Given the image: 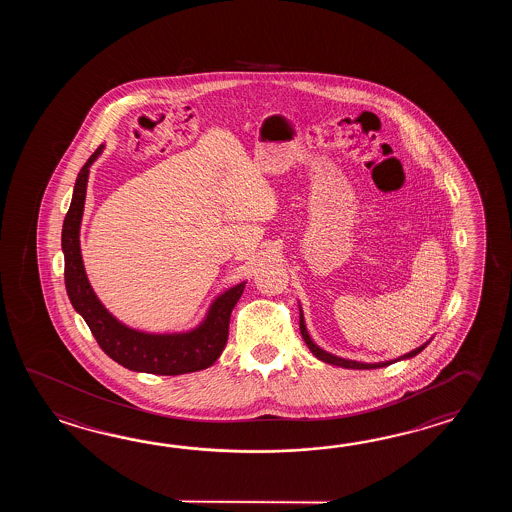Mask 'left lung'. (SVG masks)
Listing matches in <instances>:
<instances>
[{
	"instance_id": "obj_1",
	"label": "left lung",
	"mask_w": 512,
	"mask_h": 512,
	"mask_svg": "<svg viewBox=\"0 0 512 512\" xmlns=\"http://www.w3.org/2000/svg\"><path fill=\"white\" fill-rule=\"evenodd\" d=\"M298 307H300V333H302V338H304L309 351L315 355L316 359L322 360V362H326V364H333V366H340V368H348V370H375V368L390 366V364H393V362H399V360L412 359L415 355H419V353H421V351H423V349L432 342V338H434L432 337L430 340H426L423 346L412 349L410 353H404L401 357H397V359L393 360H384V362H359V360L342 359V357H337V355L329 353V351L320 348L318 344L313 342V338H311L309 331H307V327H305L304 311H302V305H300V302H298Z\"/></svg>"
}]
</instances>
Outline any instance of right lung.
Wrapping results in <instances>:
<instances>
[{
    "mask_svg": "<svg viewBox=\"0 0 512 512\" xmlns=\"http://www.w3.org/2000/svg\"><path fill=\"white\" fill-rule=\"evenodd\" d=\"M102 152L104 144L98 146L97 152L87 159L78 172L73 199L62 227V252L66 261L64 276L71 305L86 320L102 351L128 370L153 375H183L207 370L227 346L230 313L238 304L247 282L236 283L218 294L208 305L203 320L186 331L150 333L126 326L117 316L111 315L87 280L80 249V227L86 205L89 168Z\"/></svg>",
    "mask_w": 512,
    "mask_h": 512,
    "instance_id": "1",
    "label": "right lung"
}]
</instances>
